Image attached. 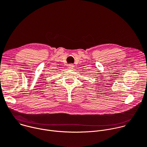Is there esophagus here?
I'll list each match as a JSON object with an SVG mask.
<instances>
[{
	"label": "esophagus",
	"mask_w": 147,
	"mask_h": 147,
	"mask_svg": "<svg viewBox=\"0 0 147 147\" xmlns=\"http://www.w3.org/2000/svg\"><path fill=\"white\" fill-rule=\"evenodd\" d=\"M73 68H74V65H73V64H70V65H69V69L71 70V69H73Z\"/></svg>",
	"instance_id": "esophagus-1"
}]
</instances>
